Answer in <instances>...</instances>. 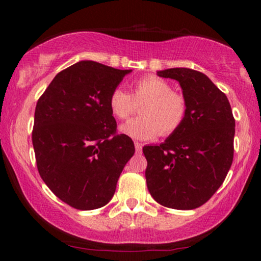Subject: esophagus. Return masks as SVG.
<instances>
[{
    "mask_svg": "<svg viewBox=\"0 0 261 261\" xmlns=\"http://www.w3.org/2000/svg\"><path fill=\"white\" fill-rule=\"evenodd\" d=\"M135 149H136V153H141V151H142V143L135 142Z\"/></svg>",
    "mask_w": 261,
    "mask_h": 261,
    "instance_id": "1",
    "label": "esophagus"
}]
</instances>
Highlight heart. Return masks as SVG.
Masks as SVG:
<instances>
[{
    "instance_id": "b5f03b06",
    "label": "heart",
    "mask_w": 261,
    "mask_h": 261,
    "mask_svg": "<svg viewBox=\"0 0 261 261\" xmlns=\"http://www.w3.org/2000/svg\"><path fill=\"white\" fill-rule=\"evenodd\" d=\"M140 107L141 116L121 125L122 135L135 140H151L160 133L163 136L175 133L187 116V101L173 92L166 80L146 76L131 85V94L121 88L110 93L109 108L115 118L125 120Z\"/></svg>"
}]
</instances>
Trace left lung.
<instances>
[{"label": "left lung", "mask_w": 261, "mask_h": 261, "mask_svg": "<svg viewBox=\"0 0 261 261\" xmlns=\"http://www.w3.org/2000/svg\"><path fill=\"white\" fill-rule=\"evenodd\" d=\"M178 81L187 101L182 125L160 146H145L146 182L161 205L193 210L211 199L233 162L236 121L226 94L191 68L158 71Z\"/></svg>", "instance_id": "8db88e82"}]
</instances>
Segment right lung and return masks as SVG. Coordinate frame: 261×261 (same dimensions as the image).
Here are the masks:
<instances>
[{
	"instance_id": "add662e5",
	"label": "right lung",
	"mask_w": 261,
	"mask_h": 261,
	"mask_svg": "<svg viewBox=\"0 0 261 261\" xmlns=\"http://www.w3.org/2000/svg\"><path fill=\"white\" fill-rule=\"evenodd\" d=\"M130 72L80 61L56 74L35 107L32 140L39 174L77 210L107 205L135 153L133 140L116 133L109 108L110 93Z\"/></svg>"
}]
</instances>
